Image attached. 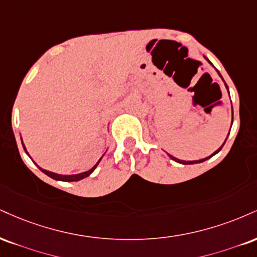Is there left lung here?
I'll return each instance as SVG.
<instances>
[{"instance_id":"obj_1","label":"left lung","mask_w":257,"mask_h":257,"mask_svg":"<svg viewBox=\"0 0 257 257\" xmlns=\"http://www.w3.org/2000/svg\"><path fill=\"white\" fill-rule=\"evenodd\" d=\"M209 62V61H208ZM219 75H220V74H219ZM221 76V75H220ZM225 85H226V83H225ZM226 87H227V86H226ZM228 89V88H227ZM224 144H225V142H224ZM224 144H222V146H224ZM222 146L220 147V148H219V150H217V151H215V152L214 153H213L212 154V156H209V157H207V158H205V159H200V160H194V162H185V160H179V159H177V158H175V157L174 156H171V154H169V157H170V158H171L172 160H175V162H177V163H179V164H184V165H189V164H197V163H202V162H205V160H207V159H209V158H212V157L213 156H214V154H217L218 152H219V151H220L221 150V148H222Z\"/></svg>"}]
</instances>
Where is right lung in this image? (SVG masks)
<instances>
[{"label": "right lung", "instance_id": "obj_1", "mask_svg": "<svg viewBox=\"0 0 257 257\" xmlns=\"http://www.w3.org/2000/svg\"><path fill=\"white\" fill-rule=\"evenodd\" d=\"M23 141V140H21ZM23 146H24V144H23ZM24 150L26 151V148H25V146H24ZM27 153V152H26ZM29 154V153H27ZM101 159V158H100ZM100 159H99V162H100ZM99 162L95 164V165L93 166V168H92L91 170H88V171H86V172H82V174H78V175H69V176H63V175H57V174H54V172H50V171H46V170H44V169H42V168H39L38 165V168H39V170L42 172H44L45 175H48L49 177H51V178H54V179H57V181H63V182H75V181H80V179H82V178H85V177H87V176H89L92 174V172L94 171V169L97 168V165L99 164Z\"/></svg>", "mask_w": 257, "mask_h": 257}]
</instances>
